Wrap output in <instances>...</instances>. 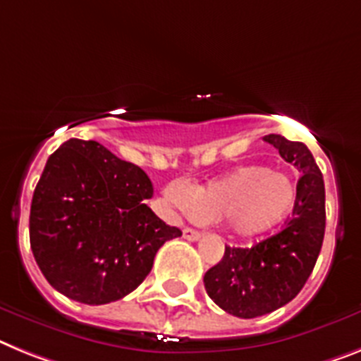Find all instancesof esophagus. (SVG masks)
<instances>
[{"label": "esophagus", "mask_w": 361, "mask_h": 361, "mask_svg": "<svg viewBox=\"0 0 361 361\" xmlns=\"http://www.w3.org/2000/svg\"><path fill=\"white\" fill-rule=\"evenodd\" d=\"M200 237H202V233L196 231V229H190V227L183 229V238H187V240H198Z\"/></svg>", "instance_id": "34e87169"}]
</instances>
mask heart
Masks as SVG:
<instances>
[{
	"instance_id": "b5f03b06",
	"label": "heart",
	"mask_w": 361,
	"mask_h": 361,
	"mask_svg": "<svg viewBox=\"0 0 361 361\" xmlns=\"http://www.w3.org/2000/svg\"><path fill=\"white\" fill-rule=\"evenodd\" d=\"M166 200L202 220L220 218L233 237L253 238L283 222L295 207L298 185L286 172L246 163L185 192L169 187Z\"/></svg>"
}]
</instances>
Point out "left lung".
Here are the masks:
<instances>
[{"instance_id":"8db88e82","label":"left lung","mask_w":361,"mask_h":361,"mask_svg":"<svg viewBox=\"0 0 361 361\" xmlns=\"http://www.w3.org/2000/svg\"><path fill=\"white\" fill-rule=\"evenodd\" d=\"M284 161L298 166V202L284 229L253 247L226 246L222 260L207 269L209 298L231 316L251 319L292 301L310 277L325 237V183L305 143L264 135Z\"/></svg>"}]
</instances>
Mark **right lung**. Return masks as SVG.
I'll list each match as a JSON object with an SVG mask.
<instances>
[{"label": "right lung", "mask_w": 361, "mask_h": 361, "mask_svg": "<svg viewBox=\"0 0 361 361\" xmlns=\"http://www.w3.org/2000/svg\"><path fill=\"white\" fill-rule=\"evenodd\" d=\"M152 181L97 141L69 139L51 154L29 216L36 264L54 290L84 305L134 292L166 240L181 237L145 204Z\"/></svg>", "instance_id": "obj_1"}]
</instances>
